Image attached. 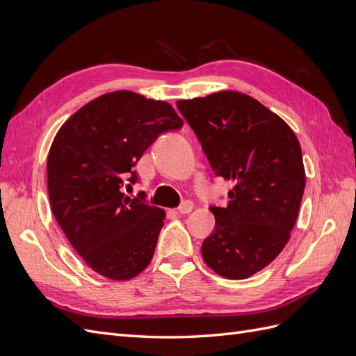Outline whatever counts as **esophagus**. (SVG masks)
<instances>
[{
    "mask_svg": "<svg viewBox=\"0 0 356 356\" xmlns=\"http://www.w3.org/2000/svg\"><path fill=\"white\" fill-rule=\"evenodd\" d=\"M193 207H195V204H193V202L186 200V202H182L179 207H178V212L179 213H188V212L193 211Z\"/></svg>",
    "mask_w": 356,
    "mask_h": 356,
    "instance_id": "esophagus-1",
    "label": "esophagus"
}]
</instances>
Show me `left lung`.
<instances>
[{"instance_id":"obj_1","label":"left lung","mask_w":356,"mask_h":356,"mask_svg":"<svg viewBox=\"0 0 356 356\" xmlns=\"http://www.w3.org/2000/svg\"><path fill=\"white\" fill-rule=\"evenodd\" d=\"M177 106L215 175L233 182L227 207H211L215 229L202 243L203 261L222 277H250L284 250L296 224L306 186L298 139L281 117L239 92Z\"/></svg>"}]
</instances>
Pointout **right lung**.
Wrapping results in <instances>:
<instances>
[{
	"label": "right lung",
	"instance_id": "obj_1",
	"mask_svg": "<svg viewBox=\"0 0 356 356\" xmlns=\"http://www.w3.org/2000/svg\"><path fill=\"white\" fill-rule=\"evenodd\" d=\"M182 127L163 101L120 90L99 96L59 129L47 157L51 212L84 263L113 281L149 264L165 211L123 193L136 161L165 132Z\"/></svg>",
	"mask_w": 356,
	"mask_h": 356
}]
</instances>
